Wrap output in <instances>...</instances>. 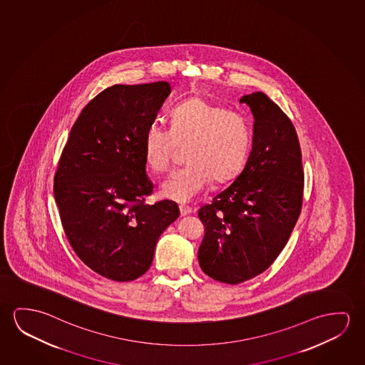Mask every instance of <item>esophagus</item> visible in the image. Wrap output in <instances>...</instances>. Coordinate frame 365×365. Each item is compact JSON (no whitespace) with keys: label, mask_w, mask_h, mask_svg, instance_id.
Here are the masks:
<instances>
[{"label":"esophagus","mask_w":365,"mask_h":365,"mask_svg":"<svg viewBox=\"0 0 365 365\" xmlns=\"http://www.w3.org/2000/svg\"><path fill=\"white\" fill-rule=\"evenodd\" d=\"M180 211L182 216H185V215L192 212V208L190 206H185V205H180Z\"/></svg>","instance_id":"1"}]
</instances>
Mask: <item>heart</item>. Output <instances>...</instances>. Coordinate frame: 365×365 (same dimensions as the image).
Listing matches in <instances>:
<instances>
[{"label":"heart","instance_id":"heart-1","mask_svg":"<svg viewBox=\"0 0 365 365\" xmlns=\"http://www.w3.org/2000/svg\"><path fill=\"white\" fill-rule=\"evenodd\" d=\"M170 129L148 125L143 152L148 165L157 172L168 168L177 145L185 146V164L163 182L162 195L188 202L207 187L235 178L247 164L252 148V128L242 113L193 97L174 106Z\"/></svg>","mask_w":365,"mask_h":365}]
</instances>
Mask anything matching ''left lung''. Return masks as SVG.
<instances>
[{
	"label": "left lung",
	"mask_w": 365,
	"mask_h": 365,
	"mask_svg": "<svg viewBox=\"0 0 365 365\" xmlns=\"http://www.w3.org/2000/svg\"><path fill=\"white\" fill-rule=\"evenodd\" d=\"M254 116L242 173L198 211L201 269L237 284L268 269L286 247L302 207V154L291 120L263 92L242 96Z\"/></svg>",
	"instance_id": "left-lung-1"
}]
</instances>
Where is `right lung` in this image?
I'll return each mask as SVG.
<instances>
[{"label": "right lung", "instance_id": "obj_1", "mask_svg": "<svg viewBox=\"0 0 365 365\" xmlns=\"http://www.w3.org/2000/svg\"><path fill=\"white\" fill-rule=\"evenodd\" d=\"M172 87L168 82L115 84L84 107L54 177L63 229L78 258L111 281H134L152 265L178 205H154L143 138Z\"/></svg>", "mask_w": 365, "mask_h": 365}]
</instances>
